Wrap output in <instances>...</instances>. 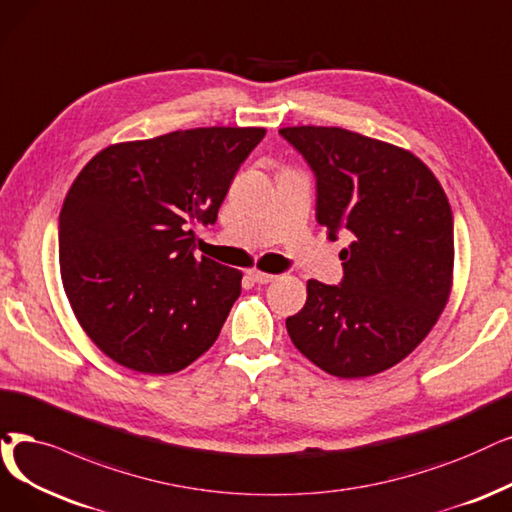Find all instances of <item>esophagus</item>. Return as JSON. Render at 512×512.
Wrapping results in <instances>:
<instances>
[{"mask_svg":"<svg viewBox=\"0 0 512 512\" xmlns=\"http://www.w3.org/2000/svg\"><path fill=\"white\" fill-rule=\"evenodd\" d=\"M248 277H250L254 283H269V281L277 279V275L264 273V271H260V269H250V271H248Z\"/></svg>","mask_w":512,"mask_h":512,"instance_id":"34e87169","label":"esophagus"}]
</instances>
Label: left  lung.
<instances>
[{"label":"left lung","instance_id":"1","mask_svg":"<svg viewBox=\"0 0 512 512\" xmlns=\"http://www.w3.org/2000/svg\"><path fill=\"white\" fill-rule=\"evenodd\" d=\"M279 134L317 176V222L340 252L344 279L306 283L302 311L285 319L296 349L323 372L355 380L410 355L433 330L454 285V218L447 195L412 151L344 128Z\"/></svg>","mask_w":512,"mask_h":512}]
</instances>
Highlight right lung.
Listing matches in <instances>:
<instances>
[{"label":"right lung","mask_w":512,"mask_h":512,"mask_svg":"<svg viewBox=\"0 0 512 512\" xmlns=\"http://www.w3.org/2000/svg\"><path fill=\"white\" fill-rule=\"evenodd\" d=\"M264 128H193L117 142L77 174L60 210L58 260L88 338L140 374L185 370L216 342L243 273L193 254Z\"/></svg>","instance_id":"right-lung-1"}]
</instances>
